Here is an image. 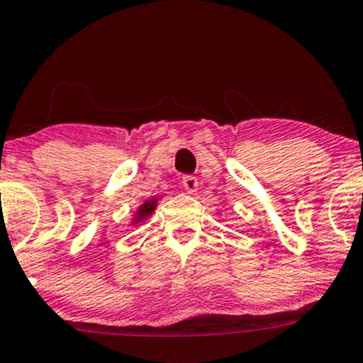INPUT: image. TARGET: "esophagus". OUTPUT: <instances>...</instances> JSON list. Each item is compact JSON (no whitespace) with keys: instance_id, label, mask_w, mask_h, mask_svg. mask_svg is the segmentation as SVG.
<instances>
[{"instance_id":"34e87169","label":"esophagus","mask_w":363,"mask_h":363,"mask_svg":"<svg viewBox=\"0 0 363 363\" xmlns=\"http://www.w3.org/2000/svg\"><path fill=\"white\" fill-rule=\"evenodd\" d=\"M182 185L183 189L186 190V194H196L197 189H199V182H197L196 177H183L182 180Z\"/></svg>"}]
</instances>
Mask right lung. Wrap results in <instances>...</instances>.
<instances>
[{
  "instance_id": "obj_1",
  "label": "right lung",
  "mask_w": 363,
  "mask_h": 363,
  "mask_svg": "<svg viewBox=\"0 0 363 363\" xmlns=\"http://www.w3.org/2000/svg\"><path fill=\"white\" fill-rule=\"evenodd\" d=\"M155 208H157V197H154V199L145 201V203L141 204L140 208H138V211L134 213L133 220H130V222H133V225H136V223L145 222V220H147L148 216H150L152 213L155 211Z\"/></svg>"
}]
</instances>
